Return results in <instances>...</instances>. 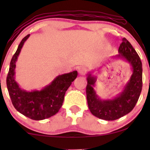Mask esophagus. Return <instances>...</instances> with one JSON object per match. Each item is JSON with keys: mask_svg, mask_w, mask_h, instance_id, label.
Here are the masks:
<instances>
[{"mask_svg": "<svg viewBox=\"0 0 150 150\" xmlns=\"http://www.w3.org/2000/svg\"><path fill=\"white\" fill-rule=\"evenodd\" d=\"M78 71H79V73L81 75H85L86 73H87V69L85 68V67H80L79 69H78Z\"/></svg>", "mask_w": 150, "mask_h": 150, "instance_id": "34e87169", "label": "esophagus"}]
</instances>
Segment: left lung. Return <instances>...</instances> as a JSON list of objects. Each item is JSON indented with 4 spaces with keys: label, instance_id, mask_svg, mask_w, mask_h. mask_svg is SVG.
Here are the masks:
<instances>
[{
    "label": "left lung",
    "instance_id": "obj_1",
    "mask_svg": "<svg viewBox=\"0 0 150 150\" xmlns=\"http://www.w3.org/2000/svg\"><path fill=\"white\" fill-rule=\"evenodd\" d=\"M118 57H124L132 65L133 74L122 93L113 100L102 101L98 98L93 86L96 78L89 75L86 94L88 106L94 116L102 120L112 121L126 115L136 105L142 90V63L139 54L126 38L119 48Z\"/></svg>",
    "mask_w": 150,
    "mask_h": 150
}]
</instances>
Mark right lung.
I'll list each match as a JSON object with an SVG mask.
<instances>
[{
	"mask_svg": "<svg viewBox=\"0 0 150 150\" xmlns=\"http://www.w3.org/2000/svg\"><path fill=\"white\" fill-rule=\"evenodd\" d=\"M30 34L22 39L12 57L7 76V87L11 102L16 110L33 120H42L57 113L62 106L65 93L74 79L77 71L57 76L50 85L41 91H23L14 79L16 62L24 43Z\"/></svg>",
	"mask_w": 150,
	"mask_h": 150,
	"instance_id": "add662e5",
	"label": "right lung"
}]
</instances>
